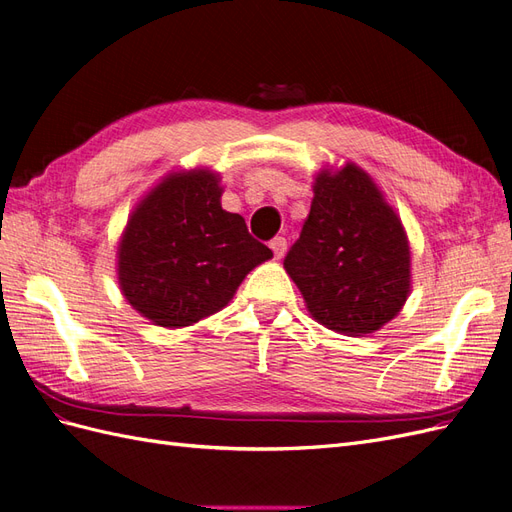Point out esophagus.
<instances>
[{
  "label": "esophagus",
  "mask_w": 512,
  "mask_h": 512,
  "mask_svg": "<svg viewBox=\"0 0 512 512\" xmlns=\"http://www.w3.org/2000/svg\"><path fill=\"white\" fill-rule=\"evenodd\" d=\"M269 247L273 250L275 258H282V256L286 254V250H288V241H286L284 237H275V239L269 243Z\"/></svg>",
  "instance_id": "1"
}]
</instances>
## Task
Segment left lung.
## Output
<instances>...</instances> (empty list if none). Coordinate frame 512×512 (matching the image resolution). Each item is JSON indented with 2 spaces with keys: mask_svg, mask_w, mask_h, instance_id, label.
Masks as SVG:
<instances>
[{
  "mask_svg": "<svg viewBox=\"0 0 512 512\" xmlns=\"http://www.w3.org/2000/svg\"><path fill=\"white\" fill-rule=\"evenodd\" d=\"M307 312L359 337L393 320L410 294L406 230L363 168L320 170L301 235L284 258Z\"/></svg>",
  "mask_w": 512,
  "mask_h": 512,
  "instance_id": "8db88e82",
  "label": "left lung"
}]
</instances>
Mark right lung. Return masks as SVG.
I'll use <instances>...</instances> for the list:
<instances>
[{
    "label": "right lung",
    "mask_w": 512,
    "mask_h": 512,
    "mask_svg": "<svg viewBox=\"0 0 512 512\" xmlns=\"http://www.w3.org/2000/svg\"><path fill=\"white\" fill-rule=\"evenodd\" d=\"M211 170L170 173L132 211L117 250L123 297L166 329L190 327L228 305L260 262L273 256L222 209Z\"/></svg>",
    "instance_id": "right-lung-1"
}]
</instances>
